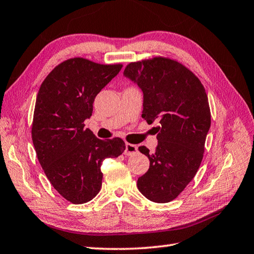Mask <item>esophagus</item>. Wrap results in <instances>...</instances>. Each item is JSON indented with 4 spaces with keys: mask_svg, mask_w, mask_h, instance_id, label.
<instances>
[{
    "mask_svg": "<svg viewBox=\"0 0 254 254\" xmlns=\"http://www.w3.org/2000/svg\"><path fill=\"white\" fill-rule=\"evenodd\" d=\"M137 153V146L136 145H133L130 143H127L126 144V150H124V155L126 156H132V155H135Z\"/></svg>",
    "mask_w": 254,
    "mask_h": 254,
    "instance_id": "34e87169",
    "label": "esophagus"
}]
</instances>
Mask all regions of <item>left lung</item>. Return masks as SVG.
I'll list each match as a JSON object with an SVG mask.
<instances>
[{
	"mask_svg": "<svg viewBox=\"0 0 254 254\" xmlns=\"http://www.w3.org/2000/svg\"><path fill=\"white\" fill-rule=\"evenodd\" d=\"M123 74L143 91L142 118L160 124L155 153L138 147L149 169L138 178L137 188L150 201L168 203L191 182L203 159L210 127L206 91L190 69L169 58L132 62Z\"/></svg>",
	"mask_w": 254,
	"mask_h": 254,
	"instance_id": "left-lung-1",
	"label": "left lung"
}]
</instances>
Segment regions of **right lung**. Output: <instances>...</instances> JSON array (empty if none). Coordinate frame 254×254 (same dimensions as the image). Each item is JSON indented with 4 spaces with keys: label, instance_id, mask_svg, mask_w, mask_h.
Wrapping results in <instances>:
<instances>
[{
    "label": "right lung",
    "instance_id": "obj_1",
    "mask_svg": "<svg viewBox=\"0 0 254 254\" xmlns=\"http://www.w3.org/2000/svg\"><path fill=\"white\" fill-rule=\"evenodd\" d=\"M122 64L73 58L56 66L38 91L31 137L38 160L52 187L73 204L93 199L101 188L100 167L126 149L123 139H100L84 121L99 91Z\"/></svg>",
    "mask_w": 254,
    "mask_h": 254
}]
</instances>
